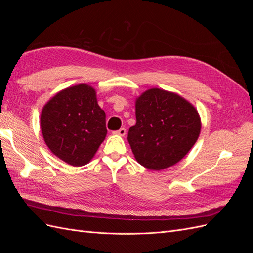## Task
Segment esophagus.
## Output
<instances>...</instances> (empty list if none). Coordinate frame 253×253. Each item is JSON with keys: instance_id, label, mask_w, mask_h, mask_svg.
<instances>
[{"instance_id": "obj_1", "label": "esophagus", "mask_w": 253, "mask_h": 253, "mask_svg": "<svg viewBox=\"0 0 253 253\" xmlns=\"http://www.w3.org/2000/svg\"><path fill=\"white\" fill-rule=\"evenodd\" d=\"M126 133V129L125 127H121L120 129H118V131H115L114 132V134L119 135V136H125Z\"/></svg>"}]
</instances>
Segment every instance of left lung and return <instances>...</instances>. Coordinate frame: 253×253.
Listing matches in <instances>:
<instances>
[{
  "label": "left lung",
  "instance_id": "1",
  "mask_svg": "<svg viewBox=\"0 0 253 253\" xmlns=\"http://www.w3.org/2000/svg\"><path fill=\"white\" fill-rule=\"evenodd\" d=\"M136 124L127 140L141 166L164 170L187 155L201 133L194 106L177 94L160 88L145 90L136 99Z\"/></svg>",
  "mask_w": 253,
  "mask_h": 253
}]
</instances>
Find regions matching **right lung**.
Here are the masks:
<instances>
[{
  "label": "right lung",
  "mask_w": 253,
  "mask_h": 253,
  "mask_svg": "<svg viewBox=\"0 0 253 253\" xmlns=\"http://www.w3.org/2000/svg\"><path fill=\"white\" fill-rule=\"evenodd\" d=\"M41 131L57 157L74 167L86 165L108 132L96 90L81 83L59 91L44 105Z\"/></svg>",
  "instance_id": "add662e5"
}]
</instances>
